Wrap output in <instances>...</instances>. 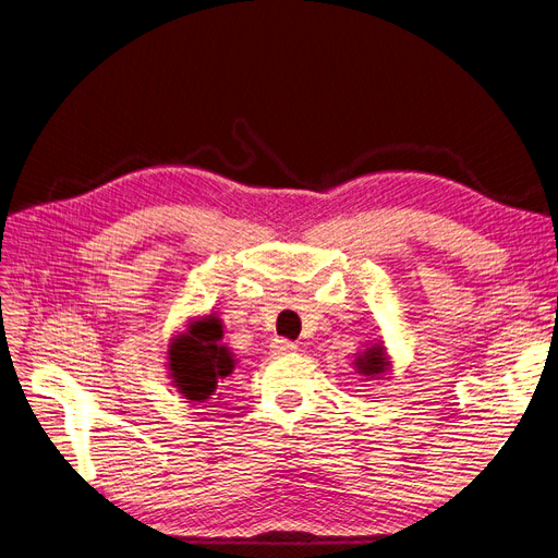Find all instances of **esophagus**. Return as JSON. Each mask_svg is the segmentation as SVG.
Segmentation results:
<instances>
[{"label": "esophagus", "mask_w": 558, "mask_h": 558, "mask_svg": "<svg viewBox=\"0 0 558 558\" xmlns=\"http://www.w3.org/2000/svg\"><path fill=\"white\" fill-rule=\"evenodd\" d=\"M296 344L290 342V340H274L271 342V352L274 356H287V354H294L296 352Z\"/></svg>", "instance_id": "obj_1"}]
</instances>
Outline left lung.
<instances>
[{
	"mask_svg": "<svg viewBox=\"0 0 558 558\" xmlns=\"http://www.w3.org/2000/svg\"><path fill=\"white\" fill-rule=\"evenodd\" d=\"M356 373L367 377V379H384V375H390V367H393V361H390L386 347L381 340L369 342L365 352H361L354 359Z\"/></svg>",
	"mask_w": 558,
	"mask_h": 558,
	"instance_id": "left-lung-1",
	"label": "left lung"
}]
</instances>
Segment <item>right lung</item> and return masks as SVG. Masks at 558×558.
I'll use <instances>...</instances> for the list:
<instances>
[{
	"label": "right lung",
	"mask_w": 558,
	"mask_h": 558,
	"mask_svg": "<svg viewBox=\"0 0 558 558\" xmlns=\"http://www.w3.org/2000/svg\"><path fill=\"white\" fill-rule=\"evenodd\" d=\"M222 322L218 315L193 317L185 331L168 344V375L177 393L191 402L220 400L218 384L236 367L232 349L222 342ZM218 395V399L213 396Z\"/></svg>",
	"instance_id": "obj_1"
}]
</instances>
